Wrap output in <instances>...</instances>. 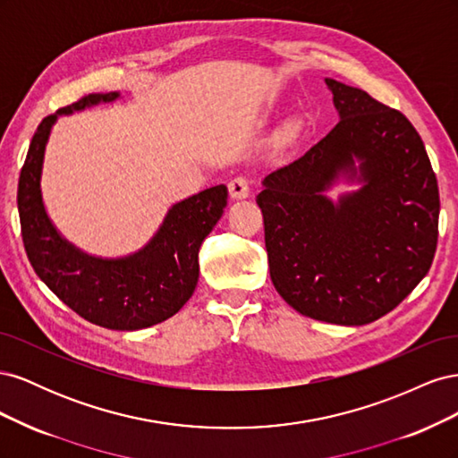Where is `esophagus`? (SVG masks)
<instances>
[{"label":"esophagus","mask_w":458,"mask_h":458,"mask_svg":"<svg viewBox=\"0 0 458 458\" xmlns=\"http://www.w3.org/2000/svg\"><path fill=\"white\" fill-rule=\"evenodd\" d=\"M229 195L233 200H242L250 197V182L246 177H234L229 182Z\"/></svg>","instance_id":"esophagus-1"}]
</instances>
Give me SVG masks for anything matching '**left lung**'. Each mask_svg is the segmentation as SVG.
I'll return each mask as SVG.
<instances>
[{"label": "left lung", "instance_id": "left-lung-1", "mask_svg": "<svg viewBox=\"0 0 458 458\" xmlns=\"http://www.w3.org/2000/svg\"><path fill=\"white\" fill-rule=\"evenodd\" d=\"M338 123L261 179L276 293L317 321L359 327L399 306L432 266L439 191L424 143L394 108L325 78ZM336 184L352 191L330 199Z\"/></svg>", "mask_w": 458, "mask_h": 458}]
</instances>
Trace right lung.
<instances>
[{
    "instance_id": "add662e5",
    "label": "right lung",
    "mask_w": 458,
    "mask_h": 458,
    "mask_svg": "<svg viewBox=\"0 0 458 458\" xmlns=\"http://www.w3.org/2000/svg\"><path fill=\"white\" fill-rule=\"evenodd\" d=\"M120 91L93 93L41 120L19 179L22 242L36 275L86 321L110 330H141L174 317L199 283V250L227 206L216 185L175 202L140 250L105 258L81 250L53 224L41 195L46 148L59 116L120 101Z\"/></svg>"
}]
</instances>
